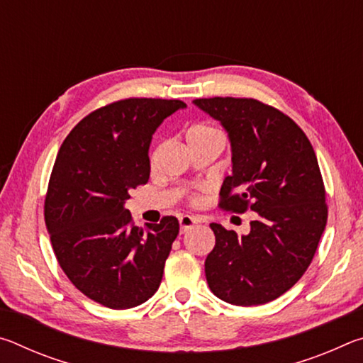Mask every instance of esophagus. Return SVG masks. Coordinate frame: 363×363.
<instances>
[{"mask_svg": "<svg viewBox=\"0 0 363 363\" xmlns=\"http://www.w3.org/2000/svg\"><path fill=\"white\" fill-rule=\"evenodd\" d=\"M196 224V219L192 216H181L179 218V225H181V232H187L189 229H192V227Z\"/></svg>", "mask_w": 363, "mask_h": 363, "instance_id": "34e87169", "label": "esophagus"}]
</instances>
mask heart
Instances as JSON below:
<instances>
[{"label":"heart","instance_id":"obj_1","mask_svg":"<svg viewBox=\"0 0 363 363\" xmlns=\"http://www.w3.org/2000/svg\"><path fill=\"white\" fill-rule=\"evenodd\" d=\"M219 131L214 130L211 126H195L192 130L189 131V139H194V138H201V136H210V134H218Z\"/></svg>","mask_w":363,"mask_h":363}]
</instances>
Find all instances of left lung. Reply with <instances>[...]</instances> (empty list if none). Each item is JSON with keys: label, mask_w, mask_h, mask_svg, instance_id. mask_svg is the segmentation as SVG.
I'll use <instances>...</instances> for the list:
<instances>
[{"label": "left lung", "mask_w": 363, "mask_h": 363, "mask_svg": "<svg viewBox=\"0 0 363 363\" xmlns=\"http://www.w3.org/2000/svg\"><path fill=\"white\" fill-rule=\"evenodd\" d=\"M194 104L229 133L232 176L219 208L257 213L250 233L210 224L216 245L205 261L210 290L235 306L277 299L303 277L327 225L323 179L304 131L279 108L251 97Z\"/></svg>", "instance_id": "left-lung-1"}]
</instances>
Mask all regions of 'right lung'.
Instances as JSON below:
<instances>
[{"instance_id":"add662e5","label":"right lung","mask_w":363,"mask_h":363,"mask_svg":"<svg viewBox=\"0 0 363 363\" xmlns=\"http://www.w3.org/2000/svg\"><path fill=\"white\" fill-rule=\"evenodd\" d=\"M186 104L130 97L86 115L60 145L45 200L54 255L84 296L130 309L158 290L179 220L136 227L125 208L149 181L152 134Z\"/></svg>"}]
</instances>
